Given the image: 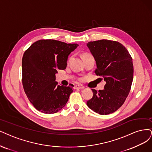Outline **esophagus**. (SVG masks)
<instances>
[{"label":"esophagus","instance_id":"obj_1","mask_svg":"<svg viewBox=\"0 0 152 152\" xmlns=\"http://www.w3.org/2000/svg\"><path fill=\"white\" fill-rule=\"evenodd\" d=\"M75 89H83L85 88V87H84L83 86H81V85H75Z\"/></svg>","mask_w":152,"mask_h":152}]
</instances>
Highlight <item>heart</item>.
I'll list each match as a JSON object with an SVG mask.
<instances>
[{
	"label": "heart",
	"mask_w": 152,
	"mask_h": 152,
	"mask_svg": "<svg viewBox=\"0 0 152 152\" xmlns=\"http://www.w3.org/2000/svg\"><path fill=\"white\" fill-rule=\"evenodd\" d=\"M85 55H88V54H85V55H83V56H85Z\"/></svg>",
	"instance_id": "obj_1"
}]
</instances>
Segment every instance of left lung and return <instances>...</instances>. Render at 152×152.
I'll list each match as a JSON object with an SVG mask.
<instances>
[{
    "label": "left lung",
    "mask_w": 152,
    "mask_h": 152,
    "mask_svg": "<svg viewBox=\"0 0 152 152\" xmlns=\"http://www.w3.org/2000/svg\"><path fill=\"white\" fill-rule=\"evenodd\" d=\"M86 45L96 61L95 73L106 81L103 90L91 89L93 98L86 104L99 115L114 113L124 103L130 91L133 78L132 58L117 41L102 39Z\"/></svg>",
    "instance_id": "left-lung-1"
}]
</instances>
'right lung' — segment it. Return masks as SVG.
Listing matches in <instances>:
<instances>
[{"label":"right lung","mask_w":152,"mask_h":152,"mask_svg":"<svg viewBox=\"0 0 152 152\" xmlns=\"http://www.w3.org/2000/svg\"><path fill=\"white\" fill-rule=\"evenodd\" d=\"M79 46L53 39L39 40L28 48L22 60V85L36 110L53 114L66 106L73 85H58L56 74L67 66L68 56Z\"/></svg>","instance_id":"right-lung-1"}]
</instances>
